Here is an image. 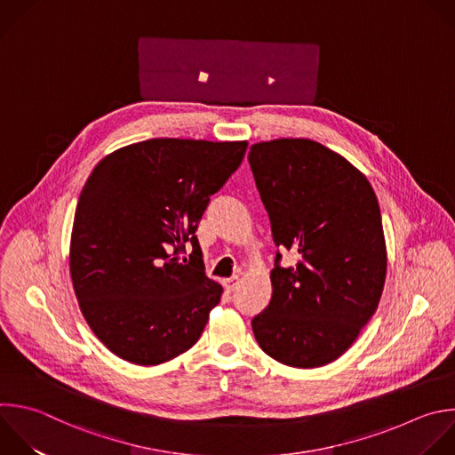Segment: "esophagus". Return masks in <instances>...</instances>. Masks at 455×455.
<instances>
[{
	"label": "esophagus",
	"mask_w": 455,
	"mask_h": 455,
	"mask_svg": "<svg viewBox=\"0 0 455 455\" xmlns=\"http://www.w3.org/2000/svg\"><path fill=\"white\" fill-rule=\"evenodd\" d=\"M237 283H239V276H230V278L223 280V285L227 291H234L237 287Z\"/></svg>",
	"instance_id": "1"
}]
</instances>
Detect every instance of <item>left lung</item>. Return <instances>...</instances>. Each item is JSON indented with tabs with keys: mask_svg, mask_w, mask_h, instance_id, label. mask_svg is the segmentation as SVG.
Masks as SVG:
<instances>
[{
	"mask_svg": "<svg viewBox=\"0 0 455 455\" xmlns=\"http://www.w3.org/2000/svg\"><path fill=\"white\" fill-rule=\"evenodd\" d=\"M248 161L276 246L298 262L271 269L273 294L251 320L259 347L292 368L339 359L375 315L387 251L368 179L311 139L250 146Z\"/></svg>",
	"mask_w": 455,
	"mask_h": 455,
	"instance_id": "obj_1",
	"label": "left lung"
}]
</instances>
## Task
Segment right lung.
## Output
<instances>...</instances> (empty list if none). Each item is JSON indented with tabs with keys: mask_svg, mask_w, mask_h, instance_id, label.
<instances>
[{
	"mask_svg": "<svg viewBox=\"0 0 455 455\" xmlns=\"http://www.w3.org/2000/svg\"><path fill=\"white\" fill-rule=\"evenodd\" d=\"M246 148V140L149 139L112 151L89 175L69 271L87 325L117 357L156 366L200 339L223 287L205 275L195 232ZM186 245L194 246L189 261Z\"/></svg>",
	"mask_w": 455,
	"mask_h": 455,
	"instance_id": "right-lung-1",
	"label": "right lung"
}]
</instances>
